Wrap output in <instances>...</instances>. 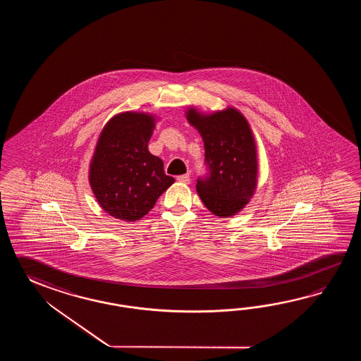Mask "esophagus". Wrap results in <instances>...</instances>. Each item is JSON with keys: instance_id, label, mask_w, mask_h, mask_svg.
Returning a JSON list of instances; mask_svg holds the SVG:
<instances>
[{"instance_id": "34e87169", "label": "esophagus", "mask_w": 361, "mask_h": 361, "mask_svg": "<svg viewBox=\"0 0 361 361\" xmlns=\"http://www.w3.org/2000/svg\"><path fill=\"white\" fill-rule=\"evenodd\" d=\"M178 182H180V183L188 184L191 182V179H190V174H183V176H179L177 177Z\"/></svg>"}]
</instances>
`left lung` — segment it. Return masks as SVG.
<instances>
[{
	"label": "left lung",
	"instance_id": "8db88e82",
	"mask_svg": "<svg viewBox=\"0 0 361 361\" xmlns=\"http://www.w3.org/2000/svg\"><path fill=\"white\" fill-rule=\"evenodd\" d=\"M185 117L199 130L205 147L209 173L197 179L200 199L216 216H232L245 207L257 188L258 159L253 131L235 108L210 115L190 108Z\"/></svg>",
	"mask_w": 361,
	"mask_h": 361
}]
</instances>
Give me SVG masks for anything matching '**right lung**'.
Listing matches in <instances>:
<instances>
[{
  "label": "right lung",
  "instance_id": "right-lung-1",
  "mask_svg": "<svg viewBox=\"0 0 361 361\" xmlns=\"http://www.w3.org/2000/svg\"><path fill=\"white\" fill-rule=\"evenodd\" d=\"M156 118L143 112L114 116L100 133L89 182L100 207L116 219L134 222L174 183L160 157L148 151Z\"/></svg>",
  "mask_w": 361,
  "mask_h": 361
}]
</instances>
